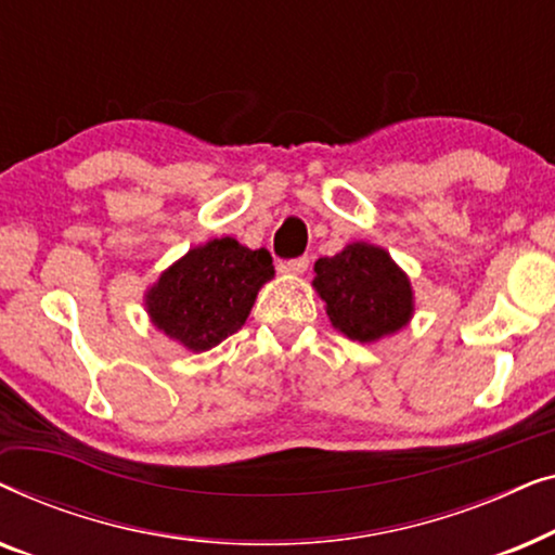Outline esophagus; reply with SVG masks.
<instances>
[{"instance_id":"34e87169","label":"esophagus","mask_w":555,"mask_h":555,"mask_svg":"<svg viewBox=\"0 0 555 555\" xmlns=\"http://www.w3.org/2000/svg\"><path fill=\"white\" fill-rule=\"evenodd\" d=\"M308 264H310V260H308L306 255H302V257H293V260L283 262V270L285 272H293V275H302V272L308 270Z\"/></svg>"}]
</instances>
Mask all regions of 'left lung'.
I'll return each mask as SVG.
<instances>
[{
  "mask_svg": "<svg viewBox=\"0 0 555 555\" xmlns=\"http://www.w3.org/2000/svg\"><path fill=\"white\" fill-rule=\"evenodd\" d=\"M315 291L325 300L331 323L351 340L397 333L412 318V285L389 253L356 242L344 253L315 262Z\"/></svg>",
  "mask_w": 555,
  "mask_h": 555,
  "instance_id": "obj_1",
  "label": "left lung"
}]
</instances>
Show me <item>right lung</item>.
<instances>
[{"mask_svg": "<svg viewBox=\"0 0 555 555\" xmlns=\"http://www.w3.org/2000/svg\"><path fill=\"white\" fill-rule=\"evenodd\" d=\"M275 275L268 249L237 240L194 247L149 291L151 321L192 351H209L247 321L257 291Z\"/></svg>", "mask_w": 555, "mask_h": 555, "instance_id": "1", "label": "right lung"}]
</instances>
